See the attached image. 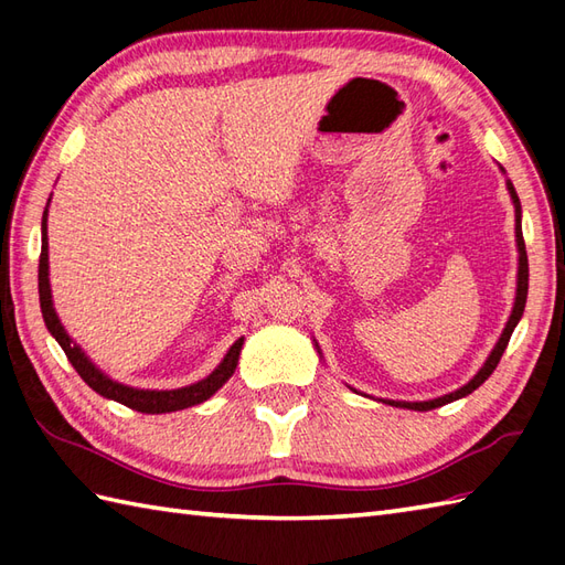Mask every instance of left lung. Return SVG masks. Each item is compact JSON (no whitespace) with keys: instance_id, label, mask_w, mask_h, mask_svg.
<instances>
[{"instance_id":"left-lung-1","label":"left lung","mask_w":565,"mask_h":565,"mask_svg":"<svg viewBox=\"0 0 565 565\" xmlns=\"http://www.w3.org/2000/svg\"><path fill=\"white\" fill-rule=\"evenodd\" d=\"M508 189H510V196H512V203H514V218H518V227H514V231H518L520 271H518V298H514L512 316H510V320H508L505 330H502V334H500V340H498V344H495V350L490 352V356H488V362L483 364V369L478 371V374H476L471 381H468L463 388L454 391V393H449V395H441V398H435V401H423V403L388 401L391 405H395V407H411V411H431V407H439V405H447V403H451V401H459V398H463V395L473 393L478 386H481V383H483L490 374H493L495 366L500 364V356H502V352L508 350V342H510V338H512V330L518 328V322H520V318H522V313H524L526 289H530V264H526V247H524V237H522V206H520L518 191H514V186H512L510 179H508Z\"/></svg>"}]
</instances>
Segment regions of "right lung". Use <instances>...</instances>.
<instances>
[{
  "label": "right lung",
  "mask_w": 565,
  "mask_h": 565,
  "mask_svg": "<svg viewBox=\"0 0 565 565\" xmlns=\"http://www.w3.org/2000/svg\"><path fill=\"white\" fill-rule=\"evenodd\" d=\"M45 213H43V243H41V259H39V296H41V313L45 320V328L51 330L53 338L57 340V344L63 347V352L67 354L70 364L75 366L77 374L82 376V381L87 383L92 391H97L104 398H111L116 403H121L130 411L146 413V415H160V413H174V411H184V407L199 405L203 401H209L211 395L218 391L223 383L235 374L237 366V356L239 350H243V338H239L231 350H227L225 359L218 364V369L213 371L211 376H206L203 381L194 383V386L186 388H177V391H138L124 386V383H116L109 376H104L102 371L94 366L84 352L79 350L77 344H72L70 334L65 332V328L60 326V320L55 316V308L51 301V281H47V235H45Z\"/></svg>",
  "instance_id": "1"
}]
</instances>
